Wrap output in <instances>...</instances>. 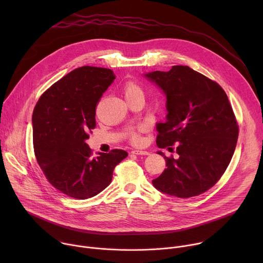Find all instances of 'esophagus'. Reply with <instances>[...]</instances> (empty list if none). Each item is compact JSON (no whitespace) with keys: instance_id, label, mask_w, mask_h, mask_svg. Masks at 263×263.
I'll return each mask as SVG.
<instances>
[{"instance_id":"34e87169","label":"esophagus","mask_w":263,"mask_h":263,"mask_svg":"<svg viewBox=\"0 0 263 263\" xmlns=\"http://www.w3.org/2000/svg\"><path fill=\"white\" fill-rule=\"evenodd\" d=\"M131 153L134 155H148V152L142 151V149H132Z\"/></svg>"}]
</instances>
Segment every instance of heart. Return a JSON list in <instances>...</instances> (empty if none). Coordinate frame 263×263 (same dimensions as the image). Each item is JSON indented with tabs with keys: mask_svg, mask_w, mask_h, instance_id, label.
I'll return each instance as SVG.
<instances>
[{
	"mask_svg": "<svg viewBox=\"0 0 263 263\" xmlns=\"http://www.w3.org/2000/svg\"><path fill=\"white\" fill-rule=\"evenodd\" d=\"M124 93L126 96V98L132 97V96H136V95H142V89L140 88V86L133 80H129L124 84L123 87ZM130 140L133 143H139L141 141V138L138 134V132H132L130 135Z\"/></svg>",
	"mask_w": 263,
	"mask_h": 263,
	"instance_id": "b5f03b06",
	"label": "heart"
}]
</instances>
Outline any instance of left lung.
Returning <instances> with one entry per match:
<instances>
[{"instance_id": "1", "label": "left lung", "mask_w": 263, "mask_h": 263, "mask_svg": "<svg viewBox=\"0 0 263 263\" xmlns=\"http://www.w3.org/2000/svg\"><path fill=\"white\" fill-rule=\"evenodd\" d=\"M145 77L166 96V122L157 125V145L176 144L179 155L158 152L167 167L152 183L170 196H199L216 184L235 151L238 125L228 97L215 81L186 65Z\"/></svg>"}]
</instances>
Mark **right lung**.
Masks as SVG:
<instances>
[{"label": "right lung", "instance_id": "1", "mask_svg": "<svg viewBox=\"0 0 263 263\" xmlns=\"http://www.w3.org/2000/svg\"><path fill=\"white\" fill-rule=\"evenodd\" d=\"M115 79L109 68L78 67L47 89L34 108L37 163L55 189L70 198L85 200L100 194L128 156L116 148L95 157L85 142L96 128L97 104Z\"/></svg>", "mask_w": 263, "mask_h": 263}]
</instances>
